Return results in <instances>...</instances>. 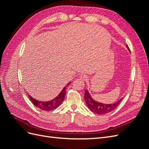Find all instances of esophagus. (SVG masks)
Here are the masks:
<instances>
[{"label": "esophagus", "instance_id": "1", "mask_svg": "<svg viewBox=\"0 0 149 149\" xmlns=\"http://www.w3.org/2000/svg\"><path fill=\"white\" fill-rule=\"evenodd\" d=\"M79 78L81 79H83V80H87L88 77H87V76L86 75V74H80V76H79Z\"/></svg>", "mask_w": 149, "mask_h": 149}]
</instances>
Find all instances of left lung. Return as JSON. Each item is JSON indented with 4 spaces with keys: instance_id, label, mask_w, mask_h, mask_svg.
<instances>
[{
    "instance_id": "obj_1",
    "label": "left lung",
    "mask_w": 149,
    "mask_h": 149,
    "mask_svg": "<svg viewBox=\"0 0 149 149\" xmlns=\"http://www.w3.org/2000/svg\"><path fill=\"white\" fill-rule=\"evenodd\" d=\"M126 47L130 51L128 45H126ZM84 98L89 109L93 112L94 113H96L97 114H105L114 111L118 106L120 101L122 100V99H120L118 101L112 104H104L99 102L93 100L87 89L85 91Z\"/></svg>"
}]
</instances>
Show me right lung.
Wrapping results in <instances>:
<instances>
[{"instance_id":"right-lung-1","label":"right lung","mask_w":149,"mask_h":149,"mask_svg":"<svg viewBox=\"0 0 149 149\" xmlns=\"http://www.w3.org/2000/svg\"><path fill=\"white\" fill-rule=\"evenodd\" d=\"M71 82L68 83L66 86L63 88V89H62V91L61 93L58 94V95L53 99V100L49 101H40L37 100H35L34 98H33L30 95H28L31 102H32L33 104L37 107L39 109H42L43 111H49L53 109H55L58 107H59L63 101L65 96L66 94V87L68 86Z\"/></svg>"}]
</instances>
